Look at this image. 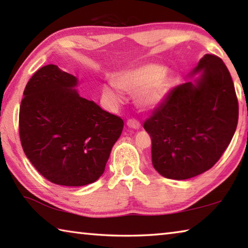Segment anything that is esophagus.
Masks as SVG:
<instances>
[{"label":"esophagus","instance_id":"1","mask_svg":"<svg viewBox=\"0 0 248 248\" xmlns=\"http://www.w3.org/2000/svg\"><path fill=\"white\" fill-rule=\"evenodd\" d=\"M127 125H128L129 128L134 129V130H139V129H140V127H141L140 123H138L137 120H132V119L127 121Z\"/></svg>","mask_w":248,"mask_h":248}]
</instances>
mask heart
I'll return each instance as SVG.
<instances>
[{
	"label": "heart",
	"instance_id": "b5f03b06",
	"mask_svg": "<svg viewBox=\"0 0 248 248\" xmlns=\"http://www.w3.org/2000/svg\"><path fill=\"white\" fill-rule=\"evenodd\" d=\"M114 84H104L103 94L111 103L121 100L119 90L134 94L138 106L150 111L156 109L169 96L171 81L166 68L157 63H145L124 71L114 78Z\"/></svg>",
	"mask_w": 248,
	"mask_h": 248
}]
</instances>
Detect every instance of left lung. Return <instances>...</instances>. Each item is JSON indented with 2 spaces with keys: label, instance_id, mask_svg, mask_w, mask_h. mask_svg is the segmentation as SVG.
I'll return each mask as SVG.
<instances>
[{
  "label": "left lung",
  "instance_id": "obj_1",
  "mask_svg": "<svg viewBox=\"0 0 248 248\" xmlns=\"http://www.w3.org/2000/svg\"><path fill=\"white\" fill-rule=\"evenodd\" d=\"M195 76L171 90L143 125L152 139L153 167L170 179L211 169L236 130L238 103L223 61L204 54L187 78Z\"/></svg>",
  "mask_w": 248,
  "mask_h": 248
}]
</instances>
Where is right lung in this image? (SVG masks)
Instances as JSON below:
<instances>
[{
  "label": "right lung",
  "instance_id": "right-lung-1",
  "mask_svg": "<svg viewBox=\"0 0 248 248\" xmlns=\"http://www.w3.org/2000/svg\"><path fill=\"white\" fill-rule=\"evenodd\" d=\"M78 79L43 66L24 91L19 136L25 154L49 182L79 187L103 175L124 121L79 96Z\"/></svg>",
  "mask_w": 248,
  "mask_h": 248
}]
</instances>
